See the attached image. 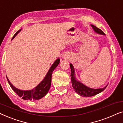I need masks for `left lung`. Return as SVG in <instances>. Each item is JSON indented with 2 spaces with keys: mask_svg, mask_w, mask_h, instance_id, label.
<instances>
[{
  "mask_svg": "<svg viewBox=\"0 0 123 123\" xmlns=\"http://www.w3.org/2000/svg\"><path fill=\"white\" fill-rule=\"evenodd\" d=\"M91 26L93 28L96 32L100 33L101 35H105V33L102 31L100 28H97L96 26H94V25H91ZM70 69H71V74H70V77H71V81L72 83V86H73L74 90L75 92H77V93L79 94L80 96L83 97H91L93 96H95L97 94H98L100 92L105 90L106 87L102 88H99V89H92L89 87L86 86L84 85H83L80 82L77 81L75 79V74H74V69L73 65L72 64H70Z\"/></svg>",
  "mask_w": 123,
  "mask_h": 123,
  "instance_id": "obj_1",
  "label": "left lung"
}]
</instances>
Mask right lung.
Returning a JSON list of instances; mask_svg holds the SVG:
<instances>
[{
    "instance_id": "1",
    "label": "right lung",
    "mask_w": 123,
    "mask_h": 123,
    "mask_svg": "<svg viewBox=\"0 0 123 123\" xmlns=\"http://www.w3.org/2000/svg\"><path fill=\"white\" fill-rule=\"evenodd\" d=\"M21 30H19L17 32L15 33L14 36H13L12 39L15 37L17 34ZM60 62V59H58L53 64L51 65V68H50L49 70L48 73L43 79V81L38 85L37 86H36L35 88L32 89V90L29 91H22L18 90V89L16 88V87L13 86L12 85V83L10 82V81L8 80L7 77V80L8 83H9V85L11 86V88L12 90L19 96L20 97H22V98L25 100H39V99L43 98L44 97L45 95L48 93L49 89L51 86V75L52 73L54 70L56 68V67L58 66L59 63Z\"/></svg>"
}]
</instances>
